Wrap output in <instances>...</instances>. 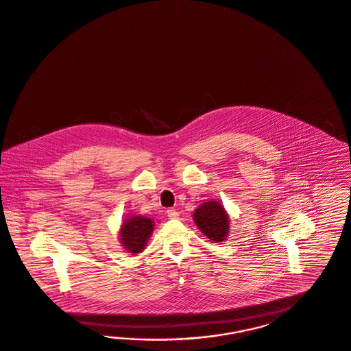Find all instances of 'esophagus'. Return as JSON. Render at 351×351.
I'll return each instance as SVG.
<instances>
[{
    "label": "esophagus",
    "instance_id": "obj_1",
    "mask_svg": "<svg viewBox=\"0 0 351 351\" xmlns=\"http://www.w3.org/2000/svg\"><path fill=\"white\" fill-rule=\"evenodd\" d=\"M167 216H169L171 219H176V218H179V212L175 208H169L167 209Z\"/></svg>",
    "mask_w": 351,
    "mask_h": 351
}]
</instances>
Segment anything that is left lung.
Masks as SVG:
<instances>
[{
	"label": "left lung",
	"instance_id": "left-lung-1",
	"mask_svg": "<svg viewBox=\"0 0 351 351\" xmlns=\"http://www.w3.org/2000/svg\"><path fill=\"white\" fill-rule=\"evenodd\" d=\"M194 221L206 237L213 241H223L228 237V217L218 202H207L194 213Z\"/></svg>",
	"mask_w": 351,
	"mask_h": 351
}]
</instances>
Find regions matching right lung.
<instances>
[{"label":"right lung","instance_id":"obj_1","mask_svg":"<svg viewBox=\"0 0 351 351\" xmlns=\"http://www.w3.org/2000/svg\"><path fill=\"white\" fill-rule=\"evenodd\" d=\"M153 231V222L149 218L132 217L123 221L120 237L123 247L129 253H141Z\"/></svg>","mask_w":351,"mask_h":351}]
</instances>
